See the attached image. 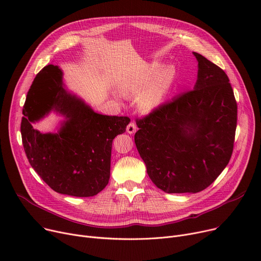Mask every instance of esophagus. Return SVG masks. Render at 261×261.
I'll list each match as a JSON object with an SVG mask.
<instances>
[{"label": "esophagus", "instance_id": "esophagus-1", "mask_svg": "<svg viewBox=\"0 0 261 261\" xmlns=\"http://www.w3.org/2000/svg\"><path fill=\"white\" fill-rule=\"evenodd\" d=\"M136 129H138V128H136V125H135V123H134L133 121H131V122L129 123V125L127 126V133H129V134H134V133L136 132Z\"/></svg>", "mask_w": 261, "mask_h": 261}]
</instances>
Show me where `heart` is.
<instances>
[{
  "instance_id": "heart-1",
  "label": "heart",
  "mask_w": 261,
  "mask_h": 261,
  "mask_svg": "<svg viewBox=\"0 0 261 261\" xmlns=\"http://www.w3.org/2000/svg\"><path fill=\"white\" fill-rule=\"evenodd\" d=\"M176 77L175 67L159 62L147 64L122 87L125 95H140L138 106L143 112H151L166 100Z\"/></svg>"
}]
</instances>
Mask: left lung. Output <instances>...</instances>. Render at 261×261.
I'll return each mask as SVG.
<instances>
[{
  "label": "left lung",
  "instance_id": "8db88e82",
  "mask_svg": "<svg viewBox=\"0 0 261 261\" xmlns=\"http://www.w3.org/2000/svg\"><path fill=\"white\" fill-rule=\"evenodd\" d=\"M194 90L136 120L134 142L150 180L167 194H196L208 187L229 162L237 103L229 79L202 55Z\"/></svg>",
  "mask_w": 261,
  "mask_h": 261
}]
</instances>
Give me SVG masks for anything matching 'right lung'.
I'll list each match as a JSON object with an SVG mask.
<instances>
[{"label":"right lung","instance_id":"right-lung-1","mask_svg":"<svg viewBox=\"0 0 261 261\" xmlns=\"http://www.w3.org/2000/svg\"><path fill=\"white\" fill-rule=\"evenodd\" d=\"M55 112L65 118L58 131L41 133L32 123ZM21 134L34 170L56 193L93 197L108 185L112 142L130 118L95 112L68 91L63 71L48 64L33 81L23 107Z\"/></svg>","mask_w":261,"mask_h":261}]
</instances>
